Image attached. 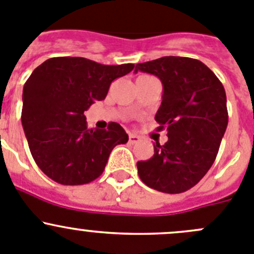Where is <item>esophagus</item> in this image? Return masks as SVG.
<instances>
[{"mask_svg":"<svg viewBox=\"0 0 254 254\" xmlns=\"http://www.w3.org/2000/svg\"><path fill=\"white\" fill-rule=\"evenodd\" d=\"M139 137L137 136V134H133V133H129V136H128V142L129 143H132V144H134V143H137V142H139Z\"/></svg>","mask_w":254,"mask_h":254,"instance_id":"esophagus-1","label":"esophagus"}]
</instances>
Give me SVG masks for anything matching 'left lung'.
Masks as SVG:
<instances>
[{"label": "left lung", "instance_id": "left-lung-1", "mask_svg": "<svg viewBox=\"0 0 254 254\" xmlns=\"http://www.w3.org/2000/svg\"><path fill=\"white\" fill-rule=\"evenodd\" d=\"M154 74L163 84L157 131L168 141L154 144V154L137 162L144 185L163 193H182L204 177L213 165L228 125L226 91L201 61L166 56L136 64L134 72Z\"/></svg>", "mask_w": 254, "mask_h": 254}]
</instances>
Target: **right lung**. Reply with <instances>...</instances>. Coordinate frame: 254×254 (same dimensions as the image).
Here are the masks:
<instances>
[{
  "mask_svg": "<svg viewBox=\"0 0 254 254\" xmlns=\"http://www.w3.org/2000/svg\"><path fill=\"white\" fill-rule=\"evenodd\" d=\"M133 67L53 57L35 68L23 86L21 121L31 154L47 177L64 186L92 182L105 171L112 149L127 143L128 134L118 123L88 129L83 113Z\"/></svg>",
  "mask_w": 254,
  "mask_h": 254,
  "instance_id": "right-lung-1",
  "label": "right lung"
}]
</instances>
